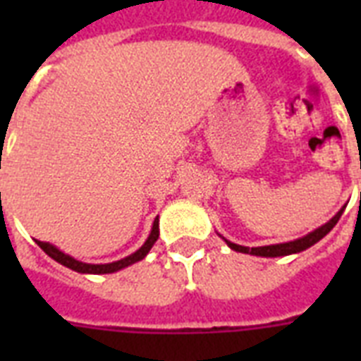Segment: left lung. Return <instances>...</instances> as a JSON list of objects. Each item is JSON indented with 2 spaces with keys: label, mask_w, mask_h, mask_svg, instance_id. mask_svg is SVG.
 Instances as JSON below:
<instances>
[{
  "label": "left lung",
  "mask_w": 361,
  "mask_h": 361,
  "mask_svg": "<svg viewBox=\"0 0 361 361\" xmlns=\"http://www.w3.org/2000/svg\"><path fill=\"white\" fill-rule=\"evenodd\" d=\"M343 209H345V206H343V208L339 209V212H337V214L328 221V223H324V225L319 226V228H314L313 232H309V234L298 238V240L285 241V243H275V245H264V247H245V245H238V243H232V241L225 240L221 234L219 236L226 241V245L231 247V249H234V251L238 252H245V255H255V257H266V258L296 255V252L305 251V249H309L311 245H314L317 241L322 240V238H324L326 234H328V232L337 225V221H339V217L343 215Z\"/></svg>",
  "instance_id": "1"
}]
</instances>
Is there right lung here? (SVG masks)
<instances>
[{
    "instance_id": "obj_1",
    "label": "right lung",
    "mask_w": 361,
    "mask_h": 361,
    "mask_svg": "<svg viewBox=\"0 0 361 361\" xmlns=\"http://www.w3.org/2000/svg\"><path fill=\"white\" fill-rule=\"evenodd\" d=\"M159 238V217H155L152 226V232H149V236L147 240L144 241V245L135 251L129 257L121 258V260H116V262H109V264H87V262H80V260H76L71 255H65L63 251H59L58 247L52 245V243H48V241H39L37 240V245L41 247L42 251L47 252L48 257L54 258L56 262H59L65 268L73 269V271H78V274H93V275H101V274H114V271H120V269L127 268L130 264L138 262L142 258L146 257L149 249L153 247V243L157 241Z\"/></svg>"
}]
</instances>
